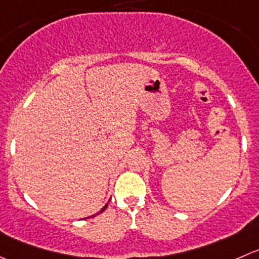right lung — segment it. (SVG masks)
<instances>
[{"instance_id":"add662e5","label":"right lung","mask_w":259,"mask_h":259,"mask_svg":"<svg viewBox=\"0 0 259 259\" xmlns=\"http://www.w3.org/2000/svg\"><path fill=\"white\" fill-rule=\"evenodd\" d=\"M107 205H109V204H106V205H105V206H104V207H102V209H101V211H100V212L105 211V210H106V207H107ZM100 212H99V214H100ZM99 214H96V215H99ZM92 217H95V215H92Z\"/></svg>"}]
</instances>
